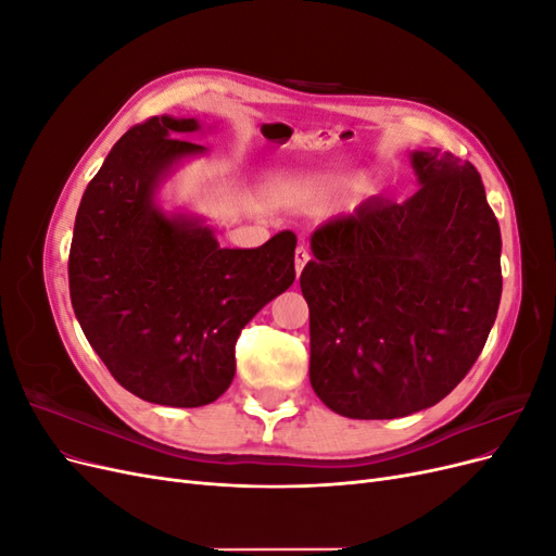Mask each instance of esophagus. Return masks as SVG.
Masks as SVG:
<instances>
[{
  "label": "esophagus",
  "mask_w": 556,
  "mask_h": 556,
  "mask_svg": "<svg viewBox=\"0 0 556 556\" xmlns=\"http://www.w3.org/2000/svg\"><path fill=\"white\" fill-rule=\"evenodd\" d=\"M311 260V252L306 245H299L296 252H294V268H296V276H301V271H304V266L308 264Z\"/></svg>",
  "instance_id": "obj_1"
}]
</instances>
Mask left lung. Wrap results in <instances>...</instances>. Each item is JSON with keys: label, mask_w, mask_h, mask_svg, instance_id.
I'll use <instances>...</instances> for the list:
<instances>
[{"label": "left lung", "mask_w": 556, "mask_h": 556, "mask_svg": "<svg viewBox=\"0 0 556 556\" xmlns=\"http://www.w3.org/2000/svg\"><path fill=\"white\" fill-rule=\"evenodd\" d=\"M419 190L366 199L311 237V384L352 419L435 406L476 364L498 313L501 229L480 174L439 150L410 153Z\"/></svg>", "instance_id": "obj_1"}]
</instances>
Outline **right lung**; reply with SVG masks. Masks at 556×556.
Returning <instances> with one entry per match:
<instances>
[{"mask_svg": "<svg viewBox=\"0 0 556 556\" xmlns=\"http://www.w3.org/2000/svg\"><path fill=\"white\" fill-rule=\"evenodd\" d=\"M194 117L125 131L83 192L70 250L78 325L111 376L143 401L199 408L227 392L241 329L294 282L292 231L220 248L190 213H164L162 180L206 148Z\"/></svg>", "mask_w": 556, "mask_h": 556, "instance_id": "obj_1", "label": "right lung"}]
</instances>
